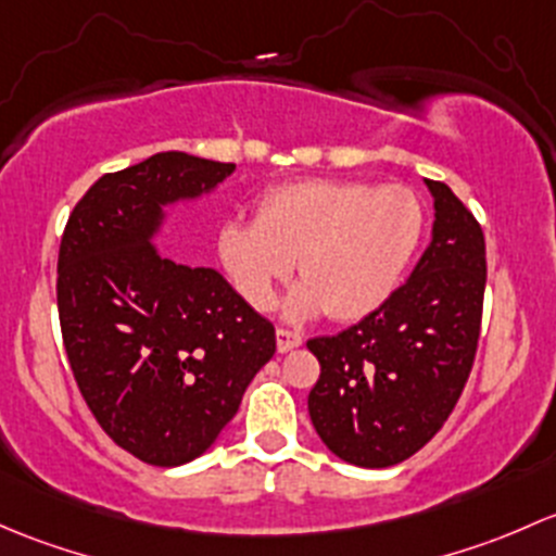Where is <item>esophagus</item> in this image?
Wrapping results in <instances>:
<instances>
[{
  "label": "esophagus",
  "mask_w": 556,
  "mask_h": 556,
  "mask_svg": "<svg viewBox=\"0 0 556 556\" xmlns=\"http://www.w3.org/2000/svg\"><path fill=\"white\" fill-rule=\"evenodd\" d=\"M276 345H278V353H289V351H294V348L302 345V337L296 334V331L278 329L276 331Z\"/></svg>",
  "instance_id": "esophagus-1"
}]
</instances>
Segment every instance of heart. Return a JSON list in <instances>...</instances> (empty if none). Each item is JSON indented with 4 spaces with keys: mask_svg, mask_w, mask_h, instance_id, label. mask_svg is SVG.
I'll return each mask as SVG.
<instances>
[{
    "mask_svg": "<svg viewBox=\"0 0 556 556\" xmlns=\"http://www.w3.org/2000/svg\"><path fill=\"white\" fill-rule=\"evenodd\" d=\"M426 230L417 194L404 185L302 179L262 194L256 222L219 230V256L238 294L267 311L276 286L300 267L305 278L286 300V316L329 311L364 318L399 289Z\"/></svg>",
    "mask_w": 556,
    "mask_h": 556,
    "instance_id": "obj_1",
    "label": "heart"
}]
</instances>
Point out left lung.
Returning a JSON list of instances; mask_svg holds the SVG:
<instances>
[{"label": "left lung", "instance_id": "1", "mask_svg": "<svg viewBox=\"0 0 556 556\" xmlns=\"http://www.w3.org/2000/svg\"><path fill=\"white\" fill-rule=\"evenodd\" d=\"M431 243L386 305L334 337L307 342L320 377L307 409L340 460L388 468L426 447L460 399L482 324L484 236L442 181Z\"/></svg>", "mask_w": 556, "mask_h": 556}]
</instances>
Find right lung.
Segmentation results:
<instances>
[{
  "mask_svg": "<svg viewBox=\"0 0 556 556\" xmlns=\"http://www.w3.org/2000/svg\"><path fill=\"white\" fill-rule=\"evenodd\" d=\"M236 163L157 152L106 174L66 222L59 318L85 404L114 444L185 466L236 417L276 353V329L211 267L160 254L168 208L205 198Z\"/></svg>",
  "mask_w": 556,
  "mask_h": 556,
  "instance_id": "obj_1",
  "label": "right lung"
}]
</instances>
